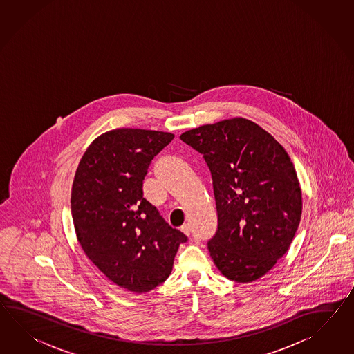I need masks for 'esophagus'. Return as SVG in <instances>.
<instances>
[{"mask_svg": "<svg viewBox=\"0 0 354 354\" xmlns=\"http://www.w3.org/2000/svg\"><path fill=\"white\" fill-rule=\"evenodd\" d=\"M181 232L185 234V235H190V226L189 224H184L180 227Z\"/></svg>", "mask_w": 354, "mask_h": 354, "instance_id": "esophagus-1", "label": "esophagus"}]
</instances>
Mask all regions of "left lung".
<instances>
[{"label":"left lung","mask_w":354,"mask_h":354,"mask_svg":"<svg viewBox=\"0 0 354 354\" xmlns=\"http://www.w3.org/2000/svg\"><path fill=\"white\" fill-rule=\"evenodd\" d=\"M212 175L218 226L208 241L216 268L235 283L266 275L289 250L302 216L293 162L256 122L233 118L180 136Z\"/></svg>","instance_id":"8db88e82"}]
</instances>
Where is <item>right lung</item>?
Listing matches in <instances>:
<instances>
[{
  "label": "right lung",
  "mask_w": 354,
  "mask_h": 354,
  "mask_svg": "<svg viewBox=\"0 0 354 354\" xmlns=\"http://www.w3.org/2000/svg\"><path fill=\"white\" fill-rule=\"evenodd\" d=\"M157 130L119 128L86 148L71 188L77 238L98 270L133 293H146L171 274L188 238L143 198L151 161L173 140Z\"/></svg>",
  "instance_id": "obj_1"
}]
</instances>
